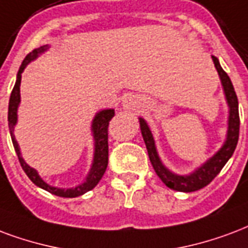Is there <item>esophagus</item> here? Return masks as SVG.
Here are the masks:
<instances>
[{"instance_id":"1","label":"esophagus","mask_w":248,"mask_h":248,"mask_svg":"<svg viewBox=\"0 0 248 248\" xmlns=\"http://www.w3.org/2000/svg\"><path fill=\"white\" fill-rule=\"evenodd\" d=\"M122 106L126 110H139L143 106V98L138 94H127L122 100Z\"/></svg>"}]
</instances>
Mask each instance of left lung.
<instances>
[{"label": "left lung", "instance_id": "left-lung-1", "mask_svg": "<svg viewBox=\"0 0 248 248\" xmlns=\"http://www.w3.org/2000/svg\"><path fill=\"white\" fill-rule=\"evenodd\" d=\"M212 58L214 65L217 68L219 78H221L225 97H226L227 105H229L230 110H229V127H227L226 140L223 143V146L206 163H203L202 166L197 168L194 172H192L190 175L180 176L170 172L168 168L163 166L160 157L157 155L155 140H154V137H152V133L148 127L147 122L143 118H139L143 140L146 143L148 157H150L154 170L156 172V175L160 177V180L168 188L179 190V192H194V190L202 189L203 186L210 184L213 179L221 172L227 160L232 157V155L235 151L238 138H239V124H241V122H239V110H238V97H236V93L234 91V87H232V80L227 76V73L222 69L218 59L216 56H212Z\"/></svg>", "mask_w": 248, "mask_h": 248}]
</instances>
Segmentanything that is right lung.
I'll use <instances>...</instances> for the list:
<instances>
[{
	"label": "right lung",
	"instance_id": "1",
	"mask_svg": "<svg viewBox=\"0 0 248 248\" xmlns=\"http://www.w3.org/2000/svg\"><path fill=\"white\" fill-rule=\"evenodd\" d=\"M48 48V46H42L39 48L34 49L32 52L27 55L25 60L22 62L18 75H16V85L13 88L12 94H10V100H9V111H7V121H9V130H10V135H12V142L14 146V150L16 152V156L19 159L22 168L25 170V173L29 176L36 186H39L42 189L47 190L49 193L59 196V197H65V199H73V197H78L81 194L87 193L92 190L98 181L102 179V176L105 173L106 167H108V159H109V144H108V127H109L110 119L114 117V110L113 109H105L101 110L96 114L93 122H92V131H93V138H94V156H93V163H92V168L87 176V180L82 184L78 185L76 188H69V189H63V188H56V186H51L47 184L46 181L42 180V177L38 175L34 168H31L26 161L23 160V157L19 151V146L16 140L14 137V126L16 124V110L18 105L21 102V94H19V87H21V78L22 72L25 71V68L30 62L35 60L42 52H45L46 49Z\"/></svg>",
	"mask_w": 248,
	"mask_h": 248
}]
</instances>
